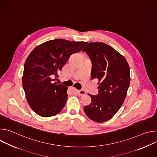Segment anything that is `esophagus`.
Segmentation results:
<instances>
[{
    "label": "esophagus",
    "mask_w": 157,
    "mask_h": 157,
    "mask_svg": "<svg viewBox=\"0 0 157 157\" xmlns=\"http://www.w3.org/2000/svg\"><path fill=\"white\" fill-rule=\"evenodd\" d=\"M78 96H84L86 94V91H84V90H80V91H78Z\"/></svg>",
    "instance_id": "1"
}]
</instances>
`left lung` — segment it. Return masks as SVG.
I'll list each match as a JSON object with an SVG mask.
<instances>
[{
	"mask_svg": "<svg viewBox=\"0 0 157 157\" xmlns=\"http://www.w3.org/2000/svg\"><path fill=\"white\" fill-rule=\"evenodd\" d=\"M93 63L91 79H98L99 94H89L91 103L84 107L91 120L101 123L113 118L122 106L128 89L129 65L121 54L108 44L89 43L82 50Z\"/></svg>",
	"mask_w": 157,
	"mask_h": 157,
	"instance_id": "8db88e82",
	"label": "left lung"
}]
</instances>
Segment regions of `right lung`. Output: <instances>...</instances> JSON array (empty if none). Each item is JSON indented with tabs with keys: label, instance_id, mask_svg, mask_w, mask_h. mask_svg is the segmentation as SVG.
<instances>
[{
	"label": "right lung",
	"instance_id": "1",
	"mask_svg": "<svg viewBox=\"0 0 157 157\" xmlns=\"http://www.w3.org/2000/svg\"><path fill=\"white\" fill-rule=\"evenodd\" d=\"M56 39L36 47L27 57L22 85L27 102L36 114L43 117L56 115L64 107L68 87L54 82L70 56L87 44Z\"/></svg>",
	"mask_w": 157,
	"mask_h": 157
}]
</instances>
